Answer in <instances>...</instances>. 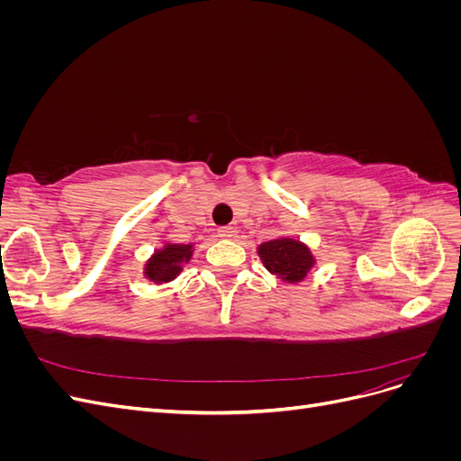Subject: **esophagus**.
Returning a JSON list of instances; mask_svg holds the SVG:
<instances>
[{
  "label": "esophagus",
  "mask_w": 461,
  "mask_h": 461,
  "mask_svg": "<svg viewBox=\"0 0 461 461\" xmlns=\"http://www.w3.org/2000/svg\"><path fill=\"white\" fill-rule=\"evenodd\" d=\"M217 234L221 236V239H232V236L236 234V230H234L232 227H221V229L217 230Z\"/></svg>",
  "instance_id": "34e87169"
}]
</instances>
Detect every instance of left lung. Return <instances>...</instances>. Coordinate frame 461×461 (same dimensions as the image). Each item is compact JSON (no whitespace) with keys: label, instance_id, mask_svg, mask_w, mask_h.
I'll list each match as a JSON object with an SVG mask.
<instances>
[{"label":"left lung","instance_id":"left-lung-1","mask_svg":"<svg viewBox=\"0 0 461 461\" xmlns=\"http://www.w3.org/2000/svg\"><path fill=\"white\" fill-rule=\"evenodd\" d=\"M259 256L265 267L288 283L302 281L313 265L310 249L290 239H276L261 244Z\"/></svg>","mask_w":461,"mask_h":461}]
</instances>
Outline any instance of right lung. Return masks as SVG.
I'll use <instances>...</instances> for the list:
<instances>
[{
  "instance_id": "right-lung-1",
  "label": "right lung",
  "mask_w": 461,
  "mask_h": 461,
  "mask_svg": "<svg viewBox=\"0 0 461 461\" xmlns=\"http://www.w3.org/2000/svg\"><path fill=\"white\" fill-rule=\"evenodd\" d=\"M192 246L169 244L149 259L146 265V276L153 283H169L180 273V263L190 259Z\"/></svg>"
}]
</instances>
